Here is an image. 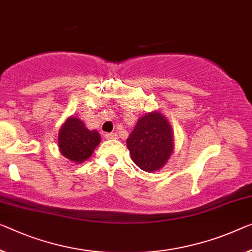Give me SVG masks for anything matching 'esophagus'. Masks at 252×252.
I'll use <instances>...</instances> for the list:
<instances>
[{
    "label": "esophagus",
    "instance_id": "esophagus-1",
    "mask_svg": "<svg viewBox=\"0 0 252 252\" xmlns=\"http://www.w3.org/2000/svg\"><path fill=\"white\" fill-rule=\"evenodd\" d=\"M106 138L107 139H117L118 135L116 133H108V134H106Z\"/></svg>",
    "mask_w": 252,
    "mask_h": 252
}]
</instances>
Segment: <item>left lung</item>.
<instances>
[{"label":"left lung","mask_w":252,"mask_h":252,"mask_svg":"<svg viewBox=\"0 0 252 252\" xmlns=\"http://www.w3.org/2000/svg\"><path fill=\"white\" fill-rule=\"evenodd\" d=\"M173 130L160 111H151L137 121L127 138L131 160L139 169L156 172L163 168L173 152Z\"/></svg>","instance_id":"obj_1"}]
</instances>
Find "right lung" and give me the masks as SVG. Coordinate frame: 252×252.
<instances>
[{
  "label": "right lung",
  "instance_id": "obj_1",
  "mask_svg": "<svg viewBox=\"0 0 252 252\" xmlns=\"http://www.w3.org/2000/svg\"><path fill=\"white\" fill-rule=\"evenodd\" d=\"M100 141L98 131L88 129L86 124L74 116H69L59 131L60 152L73 163L81 164L88 160Z\"/></svg>",
  "mask_w": 252,
  "mask_h": 252
}]
</instances>
